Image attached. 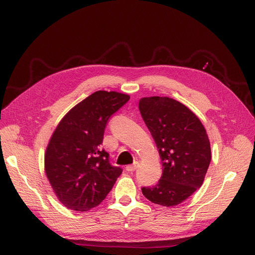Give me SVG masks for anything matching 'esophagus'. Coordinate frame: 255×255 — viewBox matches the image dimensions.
<instances>
[{
	"label": "esophagus",
	"instance_id": "34e87169",
	"mask_svg": "<svg viewBox=\"0 0 255 255\" xmlns=\"http://www.w3.org/2000/svg\"><path fill=\"white\" fill-rule=\"evenodd\" d=\"M138 166H139V162L136 161L133 164H130V165L126 166V171L127 172H133V171H136L138 169Z\"/></svg>",
	"mask_w": 255,
	"mask_h": 255
}]
</instances>
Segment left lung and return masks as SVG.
Masks as SVG:
<instances>
[{
	"label": "left lung",
	"instance_id": "left-lung-1",
	"mask_svg": "<svg viewBox=\"0 0 255 255\" xmlns=\"http://www.w3.org/2000/svg\"><path fill=\"white\" fill-rule=\"evenodd\" d=\"M143 122L159 149L162 175L141 191L150 202L164 207L181 204L202 186L211 160L209 139L199 118L170 97L139 101Z\"/></svg>",
	"mask_w": 255,
	"mask_h": 255
}]
</instances>
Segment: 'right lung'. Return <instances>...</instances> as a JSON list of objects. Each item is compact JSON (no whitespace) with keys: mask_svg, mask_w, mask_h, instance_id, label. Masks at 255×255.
<instances>
[{"mask_svg":"<svg viewBox=\"0 0 255 255\" xmlns=\"http://www.w3.org/2000/svg\"><path fill=\"white\" fill-rule=\"evenodd\" d=\"M129 99L118 92L97 91L70 110L53 131L46 149L45 171L67 208L88 211L96 207L122 174L101 144L108 119Z\"/></svg>","mask_w":255,"mask_h":255,"instance_id":"right-lung-1","label":"right lung"}]
</instances>
